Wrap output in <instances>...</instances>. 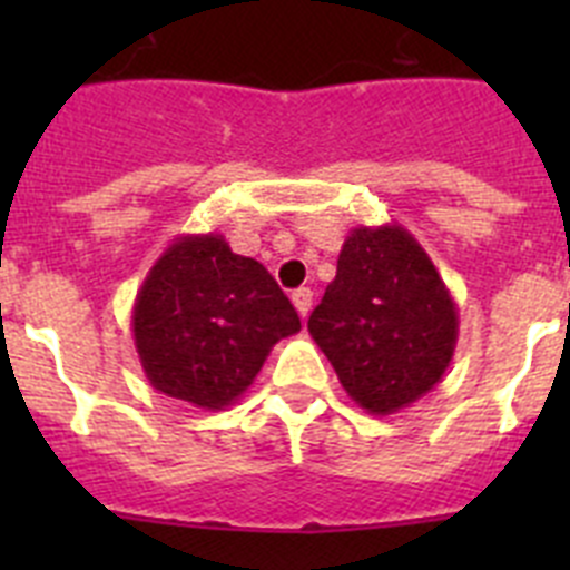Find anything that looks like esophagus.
<instances>
[{"label":"esophagus","mask_w":570,"mask_h":570,"mask_svg":"<svg viewBox=\"0 0 570 570\" xmlns=\"http://www.w3.org/2000/svg\"><path fill=\"white\" fill-rule=\"evenodd\" d=\"M291 299H294L296 311H299V316L305 320V316L311 314V305H314V291L311 288H296L294 294H291Z\"/></svg>","instance_id":"obj_1"}]
</instances>
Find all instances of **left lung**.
<instances>
[{
	"label": "left lung",
	"instance_id": "1",
	"mask_svg": "<svg viewBox=\"0 0 570 570\" xmlns=\"http://www.w3.org/2000/svg\"><path fill=\"white\" fill-rule=\"evenodd\" d=\"M345 394L367 414L414 405L454 360L456 302L414 234L387 223L347 234L308 320Z\"/></svg>",
	"mask_w": 570,
	"mask_h": 570
}]
</instances>
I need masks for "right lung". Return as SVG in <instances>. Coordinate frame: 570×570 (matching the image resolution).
Returning <instances> with one entry per match:
<instances>
[{"label": "right lung", "mask_w": 570, "mask_h": 570, "mask_svg": "<svg viewBox=\"0 0 570 570\" xmlns=\"http://www.w3.org/2000/svg\"><path fill=\"white\" fill-rule=\"evenodd\" d=\"M130 328L156 391L223 411L302 325L259 262L234 254L223 234H183L145 276Z\"/></svg>", "instance_id": "obj_1"}]
</instances>
